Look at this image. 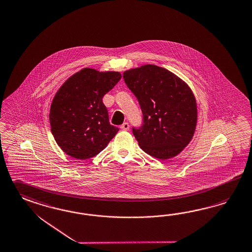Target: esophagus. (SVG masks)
I'll list each match as a JSON object with an SVG mask.
<instances>
[{
	"label": "esophagus",
	"instance_id": "1",
	"mask_svg": "<svg viewBox=\"0 0 252 252\" xmlns=\"http://www.w3.org/2000/svg\"><path fill=\"white\" fill-rule=\"evenodd\" d=\"M121 129H123V130H128L129 129V125L128 123H124L123 125L121 126Z\"/></svg>",
	"mask_w": 252,
	"mask_h": 252
}]
</instances>
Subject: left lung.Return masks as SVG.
<instances>
[{
  "instance_id": "1",
  "label": "left lung",
  "mask_w": 252,
  "mask_h": 252,
  "mask_svg": "<svg viewBox=\"0 0 252 252\" xmlns=\"http://www.w3.org/2000/svg\"><path fill=\"white\" fill-rule=\"evenodd\" d=\"M123 78L142 109L143 124L132 128L140 147L160 160L179 155L191 142L197 123L192 90L174 73L155 65L126 70Z\"/></svg>"
}]
</instances>
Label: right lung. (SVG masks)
I'll use <instances>...</instances> for the list:
<instances>
[{"mask_svg":"<svg viewBox=\"0 0 252 252\" xmlns=\"http://www.w3.org/2000/svg\"><path fill=\"white\" fill-rule=\"evenodd\" d=\"M122 78L116 71L85 67L67 78L52 100V134L63 152L78 160L91 158L107 147L119 128L110 125L102 102Z\"/></svg>","mask_w":252,"mask_h":252,"instance_id":"add662e5","label":"right lung"}]
</instances>
